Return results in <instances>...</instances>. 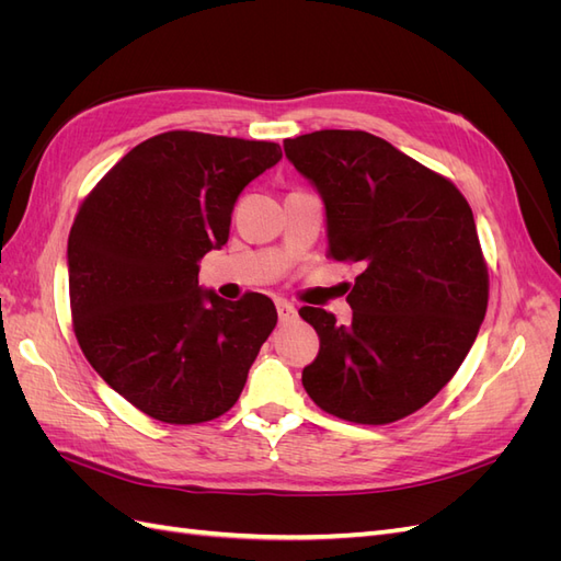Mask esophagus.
<instances>
[{"mask_svg": "<svg viewBox=\"0 0 561 561\" xmlns=\"http://www.w3.org/2000/svg\"><path fill=\"white\" fill-rule=\"evenodd\" d=\"M276 311H278V320L283 322V325H287V322H293V320H297V309L293 307L290 301H285V299H278L276 301Z\"/></svg>", "mask_w": 561, "mask_h": 561, "instance_id": "esophagus-1", "label": "esophagus"}]
</instances>
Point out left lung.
<instances>
[{
    "instance_id": "1",
    "label": "left lung",
    "mask_w": 561,
    "mask_h": 561,
    "mask_svg": "<svg viewBox=\"0 0 561 561\" xmlns=\"http://www.w3.org/2000/svg\"><path fill=\"white\" fill-rule=\"evenodd\" d=\"M283 149L322 198L330 257L363 266L346 297L348 325L299 309L320 336L301 383L320 410L353 423L410 416L456 375L486 313L468 201L365 130H316Z\"/></svg>"
}]
</instances>
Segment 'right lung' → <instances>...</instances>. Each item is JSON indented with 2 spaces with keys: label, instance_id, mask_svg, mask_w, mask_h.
<instances>
[{
  "label": "right lung",
  "instance_id": "obj_1",
  "mask_svg": "<svg viewBox=\"0 0 561 561\" xmlns=\"http://www.w3.org/2000/svg\"><path fill=\"white\" fill-rule=\"evenodd\" d=\"M280 157L276 142L161 133L81 203L67 241L75 334L98 375L147 416H222L274 332V301H227L198 285V264L229 241L239 194Z\"/></svg>",
  "mask_w": 561,
  "mask_h": 561
}]
</instances>
